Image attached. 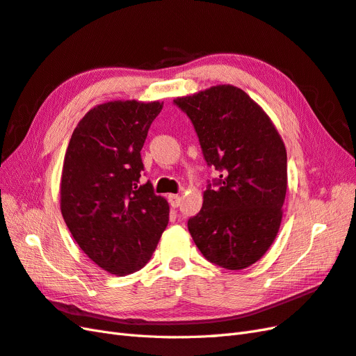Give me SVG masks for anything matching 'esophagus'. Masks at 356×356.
<instances>
[{"mask_svg":"<svg viewBox=\"0 0 356 356\" xmlns=\"http://www.w3.org/2000/svg\"><path fill=\"white\" fill-rule=\"evenodd\" d=\"M168 201H170V206L172 209H177L180 206V201L181 198L179 195H168Z\"/></svg>","mask_w":356,"mask_h":356,"instance_id":"1","label":"esophagus"}]
</instances>
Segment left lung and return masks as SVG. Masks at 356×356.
<instances>
[{
    "instance_id": "1",
    "label": "left lung",
    "mask_w": 356,
    "mask_h": 356,
    "mask_svg": "<svg viewBox=\"0 0 356 356\" xmlns=\"http://www.w3.org/2000/svg\"><path fill=\"white\" fill-rule=\"evenodd\" d=\"M175 104L191 119L207 165L220 175L204 191L188 229L204 258L243 270L276 238L286 195V149L276 127L245 90L219 85Z\"/></svg>"
}]
</instances>
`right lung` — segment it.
Masks as SVG:
<instances>
[{"instance_id": "obj_1", "label": "right lung", "mask_w": 356, "mask_h": 356, "mask_svg": "<svg viewBox=\"0 0 356 356\" xmlns=\"http://www.w3.org/2000/svg\"><path fill=\"white\" fill-rule=\"evenodd\" d=\"M162 104H99L79 122L65 152L64 220L79 248L116 276L146 266L168 223L167 200L155 194L149 180L140 184V152Z\"/></svg>"}]
</instances>
